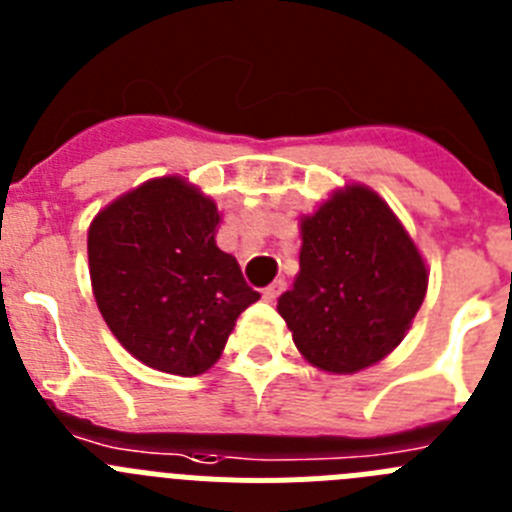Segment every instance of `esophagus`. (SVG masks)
<instances>
[{
    "instance_id": "obj_1",
    "label": "esophagus",
    "mask_w": 512,
    "mask_h": 512,
    "mask_svg": "<svg viewBox=\"0 0 512 512\" xmlns=\"http://www.w3.org/2000/svg\"><path fill=\"white\" fill-rule=\"evenodd\" d=\"M284 287H287V282H284V279H277V282H271L269 287L264 289V300L266 302H274L279 295H282Z\"/></svg>"
}]
</instances>
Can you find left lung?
Instances as JSON below:
<instances>
[{
  "instance_id": "8db88e82",
  "label": "left lung",
  "mask_w": 512,
  "mask_h": 512,
  "mask_svg": "<svg viewBox=\"0 0 512 512\" xmlns=\"http://www.w3.org/2000/svg\"><path fill=\"white\" fill-rule=\"evenodd\" d=\"M425 289L410 235L372 189L356 184L302 220L300 274L277 310L312 366L354 374L405 338Z\"/></svg>"
}]
</instances>
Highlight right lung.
<instances>
[{
	"mask_svg": "<svg viewBox=\"0 0 512 512\" xmlns=\"http://www.w3.org/2000/svg\"><path fill=\"white\" fill-rule=\"evenodd\" d=\"M215 202L179 176L153 179L104 207L89 228V274L104 323L158 372H207L235 318L259 300L220 251Z\"/></svg>",
	"mask_w": 512,
	"mask_h": 512,
	"instance_id": "right-lung-1",
	"label": "right lung"
}]
</instances>
